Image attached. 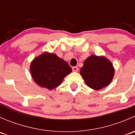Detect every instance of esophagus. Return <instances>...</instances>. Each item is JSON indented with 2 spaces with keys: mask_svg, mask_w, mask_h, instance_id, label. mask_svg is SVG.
Listing matches in <instances>:
<instances>
[{
  "mask_svg": "<svg viewBox=\"0 0 135 135\" xmlns=\"http://www.w3.org/2000/svg\"><path fill=\"white\" fill-rule=\"evenodd\" d=\"M73 70L74 72H77L78 70V68L77 66H73Z\"/></svg>",
  "mask_w": 135,
  "mask_h": 135,
  "instance_id": "1",
  "label": "esophagus"
}]
</instances>
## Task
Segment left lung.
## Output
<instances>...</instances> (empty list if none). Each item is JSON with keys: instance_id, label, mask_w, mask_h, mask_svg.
Instances as JSON below:
<instances>
[{"instance_id": "left-lung-1", "label": "left lung", "mask_w": 135, "mask_h": 135, "mask_svg": "<svg viewBox=\"0 0 135 135\" xmlns=\"http://www.w3.org/2000/svg\"><path fill=\"white\" fill-rule=\"evenodd\" d=\"M113 64L104 56L92 55L84 61L80 69V75L85 84L94 90H99L108 86L114 76Z\"/></svg>"}]
</instances>
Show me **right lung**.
I'll use <instances>...</instances> for the list:
<instances>
[{"label": "right lung", "instance_id": "1", "mask_svg": "<svg viewBox=\"0 0 135 135\" xmlns=\"http://www.w3.org/2000/svg\"><path fill=\"white\" fill-rule=\"evenodd\" d=\"M30 72L36 84L52 90L61 85L64 78L71 73L72 69L56 54L45 51L32 60Z\"/></svg>", "mask_w": 135, "mask_h": 135}]
</instances>
